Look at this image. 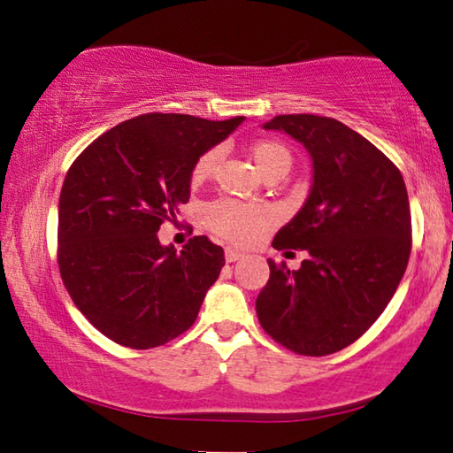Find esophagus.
<instances>
[{
  "label": "esophagus",
  "mask_w": 453,
  "mask_h": 453,
  "mask_svg": "<svg viewBox=\"0 0 453 453\" xmlns=\"http://www.w3.org/2000/svg\"><path fill=\"white\" fill-rule=\"evenodd\" d=\"M242 257H244V252L236 250V249H233V247H228V249L225 250V258H226V263H234V260H239V258H242Z\"/></svg>",
  "instance_id": "obj_1"
}]
</instances>
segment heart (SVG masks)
Here are the masks:
<instances>
[{
  "mask_svg": "<svg viewBox=\"0 0 453 453\" xmlns=\"http://www.w3.org/2000/svg\"><path fill=\"white\" fill-rule=\"evenodd\" d=\"M219 149H211L198 158L193 169V179H206L219 163ZM250 157L255 161L258 173L266 174L290 169V150L280 141L265 139L257 141L250 147ZM204 220L211 231H214L233 242H249L273 225V211L263 204H244L231 201V198H219L204 209Z\"/></svg>",
  "mask_w": 453,
  "mask_h": 453,
  "instance_id": "b5f03b06",
  "label": "heart"
}]
</instances>
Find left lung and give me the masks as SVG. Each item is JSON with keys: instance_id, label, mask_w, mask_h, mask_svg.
Returning <instances> with one entry per match:
<instances>
[{"instance_id": "obj_1", "label": "left lung", "mask_w": 453, "mask_h": 453, "mask_svg": "<svg viewBox=\"0 0 453 453\" xmlns=\"http://www.w3.org/2000/svg\"><path fill=\"white\" fill-rule=\"evenodd\" d=\"M265 129L303 142L314 177L304 206L273 241L308 258L298 271L268 258L271 279L257 298L260 326L296 354H334L378 320L406 273V182L382 150L336 119L276 115Z\"/></svg>"}]
</instances>
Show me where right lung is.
I'll return each instance as SVG.
<instances>
[{
  "instance_id": "right-lung-1",
  "label": "right lung",
  "mask_w": 453,
  "mask_h": 453,
  "mask_svg": "<svg viewBox=\"0 0 453 453\" xmlns=\"http://www.w3.org/2000/svg\"><path fill=\"white\" fill-rule=\"evenodd\" d=\"M242 121L139 115L103 133L69 166L59 195L61 280L113 342L147 350L193 326L225 252L206 236L177 252L157 233L188 201L198 157Z\"/></svg>"
}]
</instances>
